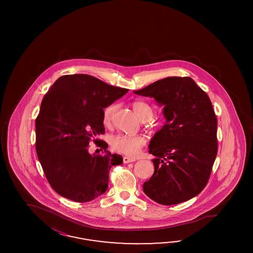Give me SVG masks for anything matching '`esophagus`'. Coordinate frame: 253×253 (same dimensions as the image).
<instances>
[{"mask_svg":"<svg viewBox=\"0 0 253 253\" xmlns=\"http://www.w3.org/2000/svg\"><path fill=\"white\" fill-rule=\"evenodd\" d=\"M133 161H135V159H131V158H129V157H123V163H130V162H133Z\"/></svg>","mask_w":253,"mask_h":253,"instance_id":"esophagus-1","label":"esophagus"}]
</instances>
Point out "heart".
I'll return each instance as SVG.
<instances>
[{
  "mask_svg": "<svg viewBox=\"0 0 253 253\" xmlns=\"http://www.w3.org/2000/svg\"><path fill=\"white\" fill-rule=\"evenodd\" d=\"M116 105H110L104 109L103 112V123L109 124L112 120L116 110ZM131 107L141 121H146L150 119L153 114L152 108L146 102L134 101L131 104ZM146 140L141 135H129V134H117L110 138V146L114 151L119 153L125 154L128 156L137 155L140 149L145 146Z\"/></svg>",
  "mask_w": 253,
  "mask_h": 253,
  "instance_id": "heart-1",
  "label": "heart"
}]
</instances>
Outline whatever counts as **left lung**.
Segmentation results:
<instances>
[{
  "instance_id": "obj_1",
  "label": "left lung",
  "mask_w": 253,
  "mask_h": 253,
  "mask_svg": "<svg viewBox=\"0 0 253 253\" xmlns=\"http://www.w3.org/2000/svg\"><path fill=\"white\" fill-rule=\"evenodd\" d=\"M133 92L163 106L166 119L149 144L155 170L144 192L162 205L196 197L207 184L218 150L210 97L189 77H168Z\"/></svg>"
}]
</instances>
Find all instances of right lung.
I'll use <instances>...</instances> for the list:
<instances>
[{
  "mask_svg": "<svg viewBox=\"0 0 253 253\" xmlns=\"http://www.w3.org/2000/svg\"><path fill=\"white\" fill-rule=\"evenodd\" d=\"M128 89L119 88L86 74L57 79L42 101L36 119V152L54 191L76 202H87L107 191L109 169L123 157L107 150L103 112ZM91 138L104 155L87 151Z\"/></svg>",
  "mask_w": 253,
  "mask_h": 253,
  "instance_id": "1",
  "label": "right lung"
}]
</instances>
